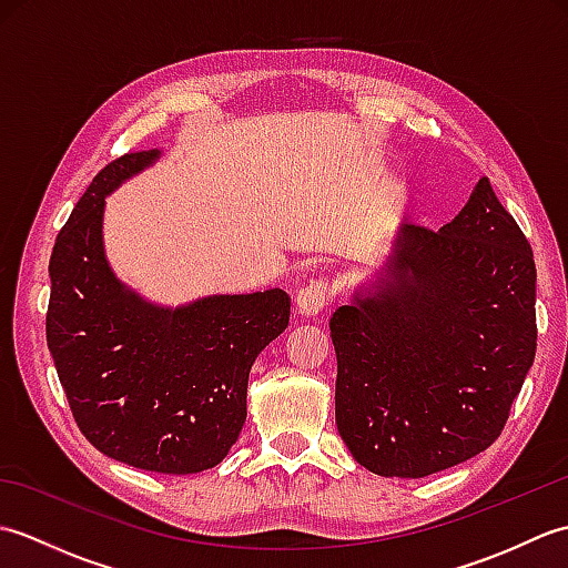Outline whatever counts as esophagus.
<instances>
[{
  "label": "esophagus",
  "mask_w": 568,
  "mask_h": 568,
  "mask_svg": "<svg viewBox=\"0 0 568 568\" xmlns=\"http://www.w3.org/2000/svg\"><path fill=\"white\" fill-rule=\"evenodd\" d=\"M332 300V285L329 281H324V277H315V281H310L307 285H303L297 291L295 297V307L300 315H317L324 307L329 305Z\"/></svg>",
  "instance_id": "obj_1"
}]
</instances>
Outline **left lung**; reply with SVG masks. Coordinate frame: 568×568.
<instances>
[{
	"mask_svg": "<svg viewBox=\"0 0 568 568\" xmlns=\"http://www.w3.org/2000/svg\"><path fill=\"white\" fill-rule=\"evenodd\" d=\"M535 287L532 246L488 178L439 232L405 224L376 291L329 320L356 462L425 478L486 452L535 361Z\"/></svg>",
	"mask_w": 568,
	"mask_h": 568,
	"instance_id": "obj_1",
	"label": "left lung"
}]
</instances>
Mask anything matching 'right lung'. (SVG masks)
<instances>
[{
    "mask_svg": "<svg viewBox=\"0 0 568 568\" xmlns=\"http://www.w3.org/2000/svg\"><path fill=\"white\" fill-rule=\"evenodd\" d=\"M155 159L139 151L106 163L58 232L45 339L94 449L155 474H197L239 439L248 371L287 327L291 297L273 287L171 310L116 281L102 248L104 195Z\"/></svg>",
    "mask_w": 568,
    "mask_h": 568,
    "instance_id": "obj_1",
    "label": "right lung"
}]
</instances>
